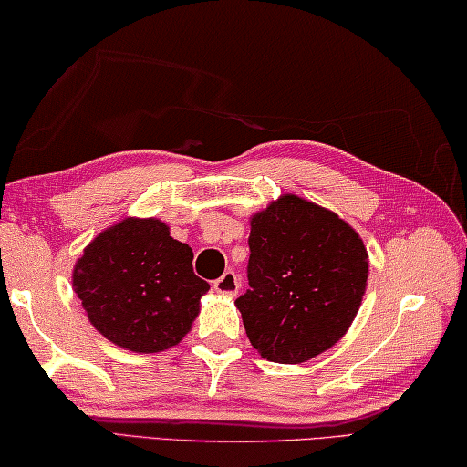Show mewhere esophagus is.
<instances>
[{
  "label": "esophagus",
  "mask_w": 467,
  "mask_h": 467,
  "mask_svg": "<svg viewBox=\"0 0 467 467\" xmlns=\"http://www.w3.org/2000/svg\"><path fill=\"white\" fill-rule=\"evenodd\" d=\"M213 287H215V292H219V294L235 296V294H238V289H240V279H238V275H235L234 271H225L215 281V284H213Z\"/></svg>",
  "instance_id": "esophagus-1"
}]
</instances>
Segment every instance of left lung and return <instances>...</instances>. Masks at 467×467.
Here are the masks:
<instances>
[{"label":"left lung","instance_id":"left-lung-1","mask_svg":"<svg viewBox=\"0 0 467 467\" xmlns=\"http://www.w3.org/2000/svg\"><path fill=\"white\" fill-rule=\"evenodd\" d=\"M248 285L235 304L263 358L297 364L335 346L362 304L368 254L335 213L294 194L250 221Z\"/></svg>","mask_w":467,"mask_h":467}]
</instances>
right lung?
Returning <instances> with one entry per match:
<instances>
[{
    "label": "right lung",
    "mask_w": 467,
    "mask_h": 467,
    "mask_svg": "<svg viewBox=\"0 0 467 467\" xmlns=\"http://www.w3.org/2000/svg\"><path fill=\"white\" fill-rule=\"evenodd\" d=\"M192 248L157 219H124L88 244L74 289L88 320L119 348L161 351L180 343L209 284L196 277Z\"/></svg>",
    "instance_id": "1"
}]
</instances>
